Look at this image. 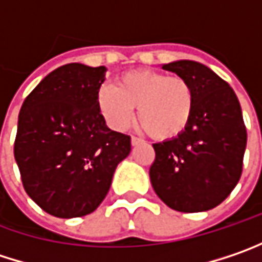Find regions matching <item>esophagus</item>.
I'll use <instances>...</instances> for the list:
<instances>
[{"label":"esophagus","instance_id":"esophagus-1","mask_svg":"<svg viewBox=\"0 0 262 262\" xmlns=\"http://www.w3.org/2000/svg\"><path fill=\"white\" fill-rule=\"evenodd\" d=\"M130 142H132V145H138V144H141V142H142V139H141V138H136V136H132Z\"/></svg>","mask_w":262,"mask_h":262}]
</instances>
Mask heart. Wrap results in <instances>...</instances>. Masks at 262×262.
Segmentation results:
<instances>
[{
	"mask_svg": "<svg viewBox=\"0 0 262 262\" xmlns=\"http://www.w3.org/2000/svg\"><path fill=\"white\" fill-rule=\"evenodd\" d=\"M98 110L114 130L129 127L135 108L144 129L156 141L178 138L191 121L195 92L182 77L152 70H135L120 75L114 85L96 93Z\"/></svg>",
	"mask_w": 262,
	"mask_h": 262,
	"instance_id": "b5f03b06",
	"label": "heart"
}]
</instances>
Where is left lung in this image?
<instances>
[{
    "label": "left lung",
    "instance_id": "obj_1",
    "mask_svg": "<svg viewBox=\"0 0 262 262\" xmlns=\"http://www.w3.org/2000/svg\"><path fill=\"white\" fill-rule=\"evenodd\" d=\"M188 80L195 105L188 127L178 138L152 144L149 179L156 194L178 212L218 206L237 185L246 148V127L234 90L194 60L163 65Z\"/></svg>",
    "mask_w": 262,
    "mask_h": 262
}]
</instances>
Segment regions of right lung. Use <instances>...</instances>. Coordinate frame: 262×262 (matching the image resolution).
<instances>
[{
	"mask_svg": "<svg viewBox=\"0 0 262 262\" xmlns=\"http://www.w3.org/2000/svg\"><path fill=\"white\" fill-rule=\"evenodd\" d=\"M105 67L68 63L50 72L25 99L14 141L25 191L47 213L77 218L110 191L130 136L108 129L96 93Z\"/></svg>",
	"mask_w": 262,
	"mask_h": 262,
	"instance_id": "1",
	"label": "right lung"
}]
</instances>
